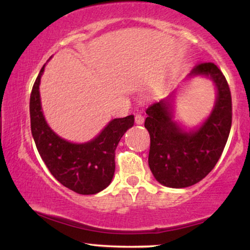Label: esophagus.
<instances>
[{
	"instance_id": "1",
	"label": "esophagus",
	"mask_w": 250,
	"mask_h": 250,
	"mask_svg": "<svg viewBox=\"0 0 250 250\" xmlns=\"http://www.w3.org/2000/svg\"><path fill=\"white\" fill-rule=\"evenodd\" d=\"M135 123L138 125L143 124V123H145V117H143L141 114H138V115L135 116Z\"/></svg>"
}]
</instances>
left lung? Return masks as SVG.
Returning a JSON list of instances; mask_svg holds the SVG:
<instances>
[{
    "label": "left lung",
    "instance_id": "8db88e82",
    "mask_svg": "<svg viewBox=\"0 0 250 250\" xmlns=\"http://www.w3.org/2000/svg\"><path fill=\"white\" fill-rule=\"evenodd\" d=\"M204 75L214 82L216 101L199 128L184 131L173 121L169 98L146 109L150 134L149 167L155 179L169 188H187L206 177L223 152L232 124V99L224 75L213 62L197 64L189 76ZM172 97V95H170Z\"/></svg>",
    "mask_w": 250,
    "mask_h": 250
}]
</instances>
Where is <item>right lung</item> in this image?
I'll return each mask as SVG.
<instances>
[{"label": "right lung", "mask_w": 250, "mask_h": 250, "mask_svg": "<svg viewBox=\"0 0 250 250\" xmlns=\"http://www.w3.org/2000/svg\"><path fill=\"white\" fill-rule=\"evenodd\" d=\"M44 67L34 83L29 101L30 128L36 148L51 174L74 192L94 194L110 184L115 173V150L122 136L134 125V116L115 118L97 138L73 143L56 134L44 118L40 82Z\"/></svg>", "instance_id": "add662e5"}]
</instances>
